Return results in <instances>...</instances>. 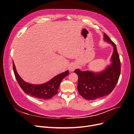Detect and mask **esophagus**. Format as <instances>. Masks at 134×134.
I'll list each match as a JSON object with an SVG mask.
<instances>
[{
    "label": "esophagus",
    "mask_w": 134,
    "mask_h": 134,
    "mask_svg": "<svg viewBox=\"0 0 134 134\" xmlns=\"http://www.w3.org/2000/svg\"><path fill=\"white\" fill-rule=\"evenodd\" d=\"M76 68V65L75 64H71L69 66V70L70 71H74L75 69Z\"/></svg>",
    "instance_id": "esophagus-1"
}]
</instances>
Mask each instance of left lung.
Instances as JSON below:
<instances>
[{"label": "left lung", "instance_id": "obj_1", "mask_svg": "<svg viewBox=\"0 0 134 134\" xmlns=\"http://www.w3.org/2000/svg\"><path fill=\"white\" fill-rule=\"evenodd\" d=\"M104 40L113 47L111 64L100 72L81 71L79 69L74 71L78 76V91L88 100H94L109 94L116 86L120 77L121 62L116 46L104 33Z\"/></svg>", "mask_w": 134, "mask_h": 134}]
</instances>
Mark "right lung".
<instances>
[{
	"label": "right lung",
	"instance_id": "obj_1",
	"mask_svg": "<svg viewBox=\"0 0 134 134\" xmlns=\"http://www.w3.org/2000/svg\"><path fill=\"white\" fill-rule=\"evenodd\" d=\"M13 69L15 78L23 91L26 94L41 100H48L55 96L58 92L62 80L69 74V71L60 73L49 81L41 85H33L25 82L18 74L13 61Z\"/></svg>",
	"mask_w": 134,
	"mask_h": 134
}]
</instances>
